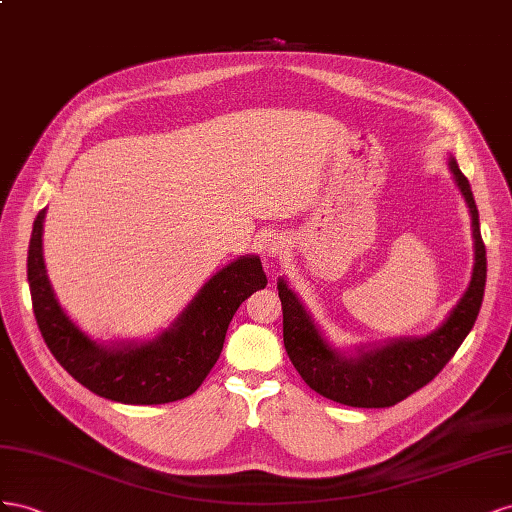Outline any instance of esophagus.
<instances>
[{
	"label": "esophagus",
	"mask_w": 512,
	"mask_h": 512,
	"mask_svg": "<svg viewBox=\"0 0 512 512\" xmlns=\"http://www.w3.org/2000/svg\"><path fill=\"white\" fill-rule=\"evenodd\" d=\"M264 248H266V253H268V257H274V259H281L283 255H285V242L281 240V238H276V236H270L268 240H266V244H264Z\"/></svg>",
	"instance_id": "esophagus-1"
}]
</instances>
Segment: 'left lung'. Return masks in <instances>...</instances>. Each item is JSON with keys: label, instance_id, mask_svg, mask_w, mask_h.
Masks as SVG:
<instances>
[{"label": "left lung", "instance_id": "obj_1", "mask_svg": "<svg viewBox=\"0 0 512 512\" xmlns=\"http://www.w3.org/2000/svg\"><path fill=\"white\" fill-rule=\"evenodd\" d=\"M448 169L470 208L474 268L465 294L433 332L425 337L384 341L382 345H362L352 354L341 352L324 337L289 283L285 279L276 283L283 304L287 356L304 382L321 397L349 407H390L427 386L470 334L485 296L487 251L470 182L452 156Z\"/></svg>", "mask_w": 512, "mask_h": 512}]
</instances>
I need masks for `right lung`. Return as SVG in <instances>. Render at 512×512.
<instances>
[{"label":"right lung","instance_id":"obj_1","mask_svg":"<svg viewBox=\"0 0 512 512\" xmlns=\"http://www.w3.org/2000/svg\"><path fill=\"white\" fill-rule=\"evenodd\" d=\"M45 214L40 210L27 251V281L34 315L55 360L98 397L128 405H160L193 394L223 352L238 306L266 287L257 255H242L203 285L173 324L150 341L102 343L72 321L47 276L42 255Z\"/></svg>","mask_w":512,"mask_h":512}]
</instances>
